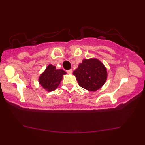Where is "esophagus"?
Instances as JSON below:
<instances>
[{"instance_id":"34e87169","label":"esophagus","mask_w":145,"mask_h":145,"mask_svg":"<svg viewBox=\"0 0 145 145\" xmlns=\"http://www.w3.org/2000/svg\"><path fill=\"white\" fill-rule=\"evenodd\" d=\"M67 72L68 73V74H72V70L70 69L69 70H67Z\"/></svg>"}]
</instances>
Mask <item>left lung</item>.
<instances>
[{"instance_id": "obj_1", "label": "left lung", "mask_w": 145, "mask_h": 145, "mask_svg": "<svg viewBox=\"0 0 145 145\" xmlns=\"http://www.w3.org/2000/svg\"><path fill=\"white\" fill-rule=\"evenodd\" d=\"M73 74L80 87L91 91L101 88L107 78L106 68L96 58L83 59Z\"/></svg>"}]
</instances>
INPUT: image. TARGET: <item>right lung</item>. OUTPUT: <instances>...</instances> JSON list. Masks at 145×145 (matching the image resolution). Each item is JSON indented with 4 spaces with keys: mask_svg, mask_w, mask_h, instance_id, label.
I'll return each instance as SVG.
<instances>
[{
    "mask_svg": "<svg viewBox=\"0 0 145 145\" xmlns=\"http://www.w3.org/2000/svg\"><path fill=\"white\" fill-rule=\"evenodd\" d=\"M63 70H57L55 66L49 65L39 77V83L48 92L54 91L66 74Z\"/></svg>",
    "mask_w": 145,
    "mask_h": 145,
    "instance_id": "1",
    "label": "right lung"
}]
</instances>
